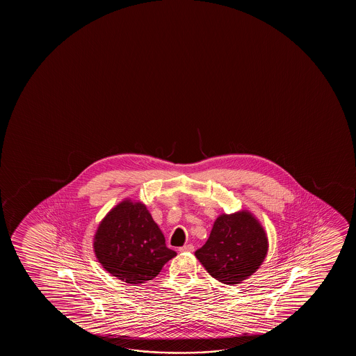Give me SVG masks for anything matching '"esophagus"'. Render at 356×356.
<instances>
[{"mask_svg": "<svg viewBox=\"0 0 356 356\" xmlns=\"http://www.w3.org/2000/svg\"><path fill=\"white\" fill-rule=\"evenodd\" d=\"M179 250H180V252H193L195 247H193V244H186L184 247H181Z\"/></svg>", "mask_w": 356, "mask_h": 356, "instance_id": "34e87169", "label": "esophagus"}]
</instances>
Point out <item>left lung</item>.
Returning a JSON list of instances; mask_svg holds the SVG:
<instances>
[{
  "label": "left lung",
  "mask_w": 356,
  "mask_h": 356,
  "mask_svg": "<svg viewBox=\"0 0 356 356\" xmlns=\"http://www.w3.org/2000/svg\"><path fill=\"white\" fill-rule=\"evenodd\" d=\"M268 253L263 226L248 211L220 215L209 238L195 257L205 270L225 284H237L253 275Z\"/></svg>",
  "instance_id": "8db88e82"
}]
</instances>
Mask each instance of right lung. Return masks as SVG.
<instances>
[{"mask_svg": "<svg viewBox=\"0 0 356 356\" xmlns=\"http://www.w3.org/2000/svg\"><path fill=\"white\" fill-rule=\"evenodd\" d=\"M93 248L108 273L134 286L153 280L176 255L146 205L131 200H124L102 220Z\"/></svg>", "mask_w": 356, "mask_h": 356, "instance_id": "obj_1", "label": "right lung"}]
</instances>
